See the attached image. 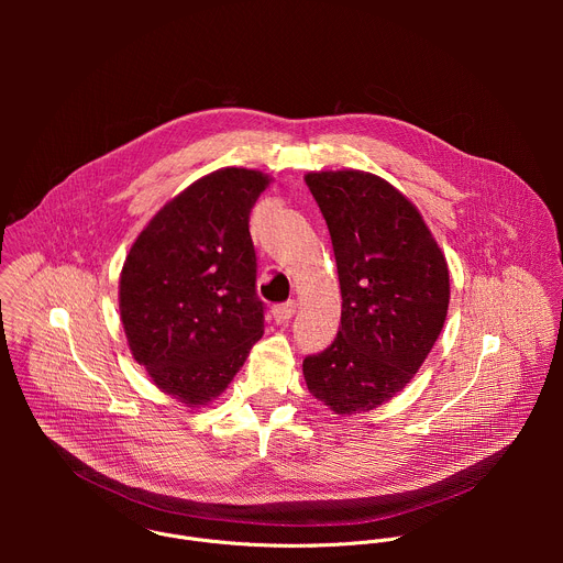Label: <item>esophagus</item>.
Instances as JSON below:
<instances>
[{
  "instance_id": "34e87169",
  "label": "esophagus",
  "mask_w": 563,
  "mask_h": 563,
  "mask_svg": "<svg viewBox=\"0 0 563 563\" xmlns=\"http://www.w3.org/2000/svg\"><path fill=\"white\" fill-rule=\"evenodd\" d=\"M294 313H296V302H294V300L283 302V305H276V307L272 309L274 320H276V323H280V325H283V323H289Z\"/></svg>"
}]
</instances>
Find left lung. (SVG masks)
Returning a JSON list of instances; mask_svg holds the SVG:
<instances>
[{
    "instance_id": "left-lung-1",
    "label": "left lung",
    "mask_w": 563,
    "mask_h": 563,
    "mask_svg": "<svg viewBox=\"0 0 563 563\" xmlns=\"http://www.w3.org/2000/svg\"><path fill=\"white\" fill-rule=\"evenodd\" d=\"M336 256L343 309L334 343L302 361L311 396L339 417L404 389L434 347L450 305L445 256L419 209L387 180L309 172Z\"/></svg>"
}]
</instances>
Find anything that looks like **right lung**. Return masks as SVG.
Returning <instances> with one entry per match:
<instances>
[{
	"label": "right lung",
	"instance_id": "add662e5",
	"mask_svg": "<svg viewBox=\"0 0 563 563\" xmlns=\"http://www.w3.org/2000/svg\"><path fill=\"white\" fill-rule=\"evenodd\" d=\"M272 178L218 169L159 209L120 274L133 358L187 408L216 400L265 334L250 213Z\"/></svg>",
	"mask_w": 563,
	"mask_h": 563
}]
</instances>
